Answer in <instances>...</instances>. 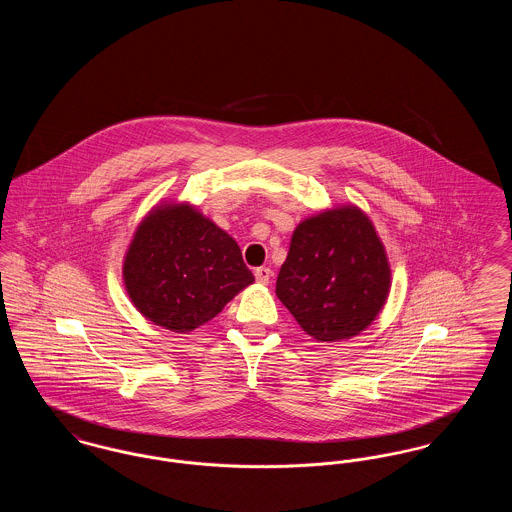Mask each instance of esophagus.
<instances>
[{"label":"esophagus","mask_w":512,"mask_h":512,"mask_svg":"<svg viewBox=\"0 0 512 512\" xmlns=\"http://www.w3.org/2000/svg\"><path fill=\"white\" fill-rule=\"evenodd\" d=\"M255 278L259 284H268L272 278V270L268 267L255 268Z\"/></svg>","instance_id":"esophagus-1"}]
</instances>
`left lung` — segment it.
I'll use <instances>...</instances> for the list:
<instances>
[{
	"mask_svg": "<svg viewBox=\"0 0 512 512\" xmlns=\"http://www.w3.org/2000/svg\"><path fill=\"white\" fill-rule=\"evenodd\" d=\"M390 290L388 253L363 209L338 205L295 226L276 295L311 338L330 343L359 336Z\"/></svg>",
	"mask_w": 512,
	"mask_h": 512,
	"instance_id": "8db88e82",
	"label": "left lung"
}]
</instances>
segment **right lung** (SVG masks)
Instances as JSON below:
<instances>
[{
    "label": "right lung",
    "mask_w": 512,
    "mask_h": 512,
    "mask_svg": "<svg viewBox=\"0 0 512 512\" xmlns=\"http://www.w3.org/2000/svg\"><path fill=\"white\" fill-rule=\"evenodd\" d=\"M122 282L149 322L188 334L255 282L236 240L188 201H161L134 230Z\"/></svg>",
    "instance_id": "obj_1"
}]
</instances>
